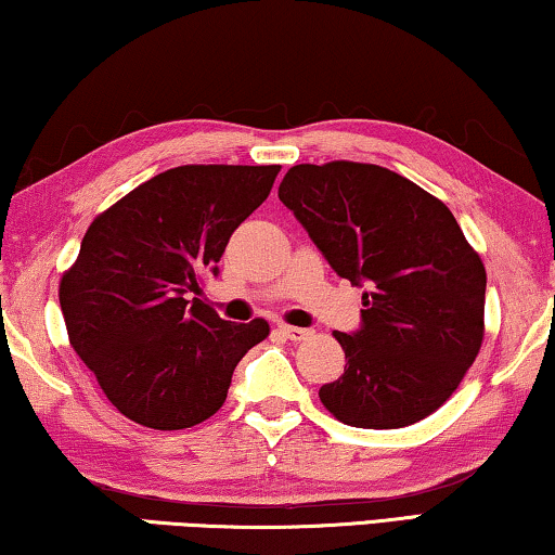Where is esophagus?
Masks as SVG:
<instances>
[{"label": "esophagus", "mask_w": 555, "mask_h": 555, "mask_svg": "<svg viewBox=\"0 0 555 555\" xmlns=\"http://www.w3.org/2000/svg\"><path fill=\"white\" fill-rule=\"evenodd\" d=\"M279 331H281V334H284V338H288V341H304V338L311 336V331L309 328H301V326L281 324Z\"/></svg>", "instance_id": "obj_1"}]
</instances>
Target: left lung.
<instances>
[{
    "instance_id": "obj_1",
    "label": "left lung",
    "mask_w": 555,
    "mask_h": 555,
    "mask_svg": "<svg viewBox=\"0 0 555 555\" xmlns=\"http://www.w3.org/2000/svg\"><path fill=\"white\" fill-rule=\"evenodd\" d=\"M279 198L328 267L363 292L336 331L344 374L319 399L344 424L403 428L456 391L483 341L486 269L449 206L376 164H299Z\"/></svg>"
}]
</instances>
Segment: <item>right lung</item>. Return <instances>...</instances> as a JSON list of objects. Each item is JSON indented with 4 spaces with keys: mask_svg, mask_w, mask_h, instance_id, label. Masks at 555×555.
<instances>
[{
    "mask_svg": "<svg viewBox=\"0 0 555 555\" xmlns=\"http://www.w3.org/2000/svg\"><path fill=\"white\" fill-rule=\"evenodd\" d=\"M281 167L189 164L156 173L92 221L60 284L69 344L124 416L177 431L214 416L244 353L269 336L196 299ZM195 296L192 297L191 294Z\"/></svg>",
    "mask_w": 555,
    "mask_h": 555,
    "instance_id": "add662e5",
    "label": "right lung"
}]
</instances>
